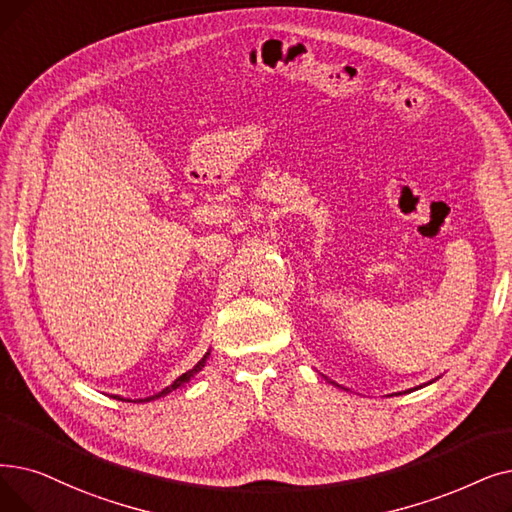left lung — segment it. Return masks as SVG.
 Returning <instances> with one entry per match:
<instances>
[{
	"mask_svg": "<svg viewBox=\"0 0 512 512\" xmlns=\"http://www.w3.org/2000/svg\"><path fill=\"white\" fill-rule=\"evenodd\" d=\"M324 379H326V376H324ZM437 379H439V376H437ZM437 379H433V381H437ZM328 381V379H326ZM433 381H429V383H422V385H418V387H414V389H408V391H399V393H393V395H402V393H410V391H416V389H420V387H427V385H431ZM330 385H335V387H339V389H343L341 385H337V383H332V381H328Z\"/></svg>",
	"mask_w": 512,
	"mask_h": 512,
	"instance_id": "left-lung-1",
	"label": "left lung"
}]
</instances>
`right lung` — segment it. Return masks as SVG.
I'll return each instance as SVG.
<instances>
[{
  "label": "right lung",
  "mask_w": 512,
  "mask_h": 512,
  "mask_svg": "<svg viewBox=\"0 0 512 512\" xmlns=\"http://www.w3.org/2000/svg\"><path fill=\"white\" fill-rule=\"evenodd\" d=\"M209 355H211V349L203 355L201 360H198V364L194 366V368H190L188 372H184V374H180L177 376V379L169 385V387H165L163 391H159V393H154V395H150V397H140V399H129V397H121V395H110V397H115V399H121V402H138V404H144V402H152V399H159V397H165V395H169V393H173V391H177V389H182L184 385H188L194 376L201 372L203 368H205V364H207V360H209Z\"/></svg>",
  "instance_id": "obj_1"
}]
</instances>
